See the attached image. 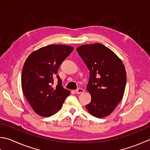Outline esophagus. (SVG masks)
Listing matches in <instances>:
<instances>
[{"label":"esophagus","mask_w":150,"mask_h":150,"mask_svg":"<svg viewBox=\"0 0 150 150\" xmlns=\"http://www.w3.org/2000/svg\"><path fill=\"white\" fill-rule=\"evenodd\" d=\"M84 91H85L83 89V88H78V89H76V90L75 91V93H76V94H81V93H84Z\"/></svg>","instance_id":"1"}]
</instances>
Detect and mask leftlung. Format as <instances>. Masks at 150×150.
Listing matches in <instances>:
<instances>
[{
    "label": "left lung",
    "instance_id": "8db88e82",
    "mask_svg": "<svg viewBox=\"0 0 150 150\" xmlns=\"http://www.w3.org/2000/svg\"><path fill=\"white\" fill-rule=\"evenodd\" d=\"M76 50L90 72L86 88L91 102L85 108L94 117H108L124 96L126 83L124 64L111 50L98 42L81 45Z\"/></svg>",
    "mask_w": 150,
    "mask_h": 150
}]
</instances>
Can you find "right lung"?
I'll list each match as a JSON object with an SVG mask.
<instances>
[{
    "label": "right lung",
    "mask_w": 150,
    "mask_h": 150,
    "mask_svg": "<svg viewBox=\"0 0 150 150\" xmlns=\"http://www.w3.org/2000/svg\"><path fill=\"white\" fill-rule=\"evenodd\" d=\"M73 50L71 46L50 45L33 52L24 62L21 86L26 98L39 115L48 117L56 114L71 93L62 85L57 70ZM55 77L58 83L54 87Z\"/></svg>",
    "instance_id": "obj_1"
}]
</instances>
